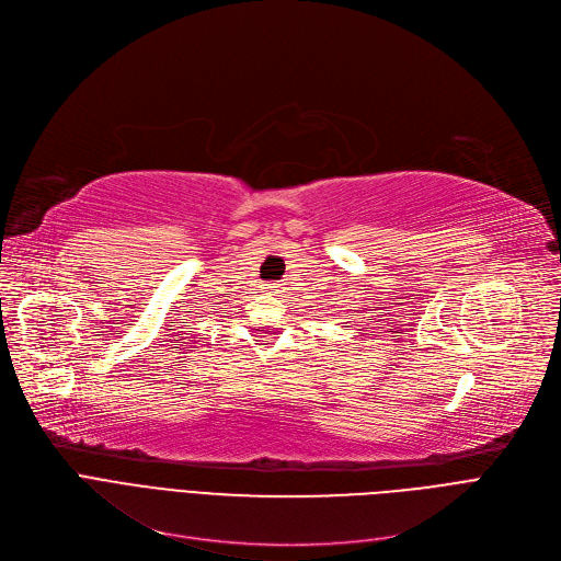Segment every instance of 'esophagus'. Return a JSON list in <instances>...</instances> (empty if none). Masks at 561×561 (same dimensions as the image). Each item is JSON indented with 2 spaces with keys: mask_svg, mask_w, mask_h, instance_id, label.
I'll list each match as a JSON object with an SVG mask.
<instances>
[{
  "mask_svg": "<svg viewBox=\"0 0 561 561\" xmlns=\"http://www.w3.org/2000/svg\"><path fill=\"white\" fill-rule=\"evenodd\" d=\"M262 289H265L267 294H278V291H283V287H280L278 283H267Z\"/></svg>",
  "mask_w": 561,
  "mask_h": 561,
  "instance_id": "1",
  "label": "esophagus"
}]
</instances>
